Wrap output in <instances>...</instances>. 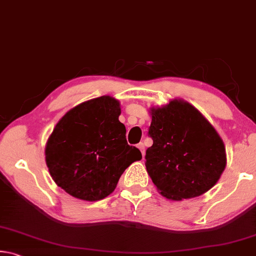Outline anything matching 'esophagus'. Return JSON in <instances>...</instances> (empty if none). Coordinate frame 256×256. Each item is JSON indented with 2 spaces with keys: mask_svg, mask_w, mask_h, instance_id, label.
<instances>
[{
  "mask_svg": "<svg viewBox=\"0 0 256 256\" xmlns=\"http://www.w3.org/2000/svg\"><path fill=\"white\" fill-rule=\"evenodd\" d=\"M138 148L140 149V151L142 152V157H144V144H142V142H140V144H138Z\"/></svg>",
  "mask_w": 256,
  "mask_h": 256,
  "instance_id": "obj_1",
  "label": "esophagus"
}]
</instances>
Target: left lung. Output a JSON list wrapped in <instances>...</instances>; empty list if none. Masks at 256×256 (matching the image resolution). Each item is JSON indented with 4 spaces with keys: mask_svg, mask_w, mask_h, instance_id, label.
Instances as JSON below:
<instances>
[{
    "mask_svg": "<svg viewBox=\"0 0 256 256\" xmlns=\"http://www.w3.org/2000/svg\"><path fill=\"white\" fill-rule=\"evenodd\" d=\"M146 167L160 193L180 201L201 196L226 167V149L214 126L196 107L172 100L151 110Z\"/></svg>",
    "mask_w": 256,
    "mask_h": 256,
    "instance_id": "8db88e82",
    "label": "left lung"
}]
</instances>
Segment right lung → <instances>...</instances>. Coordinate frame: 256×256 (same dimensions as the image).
Listing matches in <instances>:
<instances>
[{
    "label": "right lung",
    "instance_id": "obj_1",
    "mask_svg": "<svg viewBox=\"0 0 256 256\" xmlns=\"http://www.w3.org/2000/svg\"><path fill=\"white\" fill-rule=\"evenodd\" d=\"M120 104L110 96L82 102L56 124L47 141L52 178L70 196L98 201L115 190L120 175L142 154L128 144Z\"/></svg>",
    "mask_w": 256,
    "mask_h": 256
}]
</instances>
